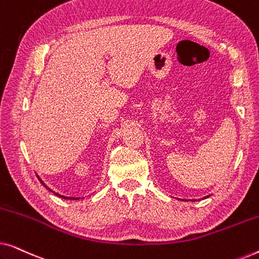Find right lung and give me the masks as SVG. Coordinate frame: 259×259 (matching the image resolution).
<instances>
[{"label":"right lung","mask_w":259,"mask_h":259,"mask_svg":"<svg viewBox=\"0 0 259 259\" xmlns=\"http://www.w3.org/2000/svg\"><path fill=\"white\" fill-rule=\"evenodd\" d=\"M38 180H40L41 184L46 187V189H48V187L46 186V184H45L44 182H42V180H41L40 178H38ZM48 190H49V189H48ZM51 191H52V190H51ZM52 192H53V191H52ZM55 194H56V196H58V197H60V198H63V199H70V200H76V199H80V198H70V197H65V196H61V194H58V193H55Z\"/></svg>","instance_id":"right-lung-1"}]
</instances>
